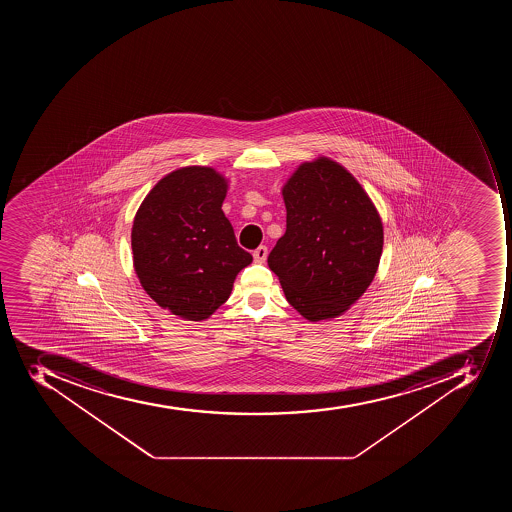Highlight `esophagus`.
<instances>
[{
    "label": "esophagus",
    "mask_w": 512,
    "mask_h": 512,
    "mask_svg": "<svg viewBox=\"0 0 512 512\" xmlns=\"http://www.w3.org/2000/svg\"><path fill=\"white\" fill-rule=\"evenodd\" d=\"M267 246H259L258 250H254L253 256L254 261L256 262H264L267 259Z\"/></svg>",
    "instance_id": "1"
}]
</instances>
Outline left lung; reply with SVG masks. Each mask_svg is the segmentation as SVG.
I'll return each instance as SVG.
<instances>
[{
  "label": "left lung",
  "instance_id": "1",
  "mask_svg": "<svg viewBox=\"0 0 512 512\" xmlns=\"http://www.w3.org/2000/svg\"><path fill=\"white\" fill-rule=\"evenodd\" d=\"M282 197L286 232L267 264L302 317H339L378 272L384 230L375 203L341 163L323 155L294 169Z\"/></svg>",
  "mask_w": 512,
  "mask_h": 512
}]
</instances>
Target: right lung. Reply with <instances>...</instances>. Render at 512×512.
<instances>
[{"label":"right lung","instance_id":"right-lung-1","mask_svg":"<svg viewBox=\"0 0 512 512\" xmlns=\"http://www.w3.org/2000/svg\"><path fill=\"white\" fill-rule=\"evenodd\" d=\"M229 179L211 166H182L142 200L131 229L133 266L161 309L202 322L229 299L253 256L222 211Z\"/></svg>","mask_w":512,"mask_h":512}]
</instances>
